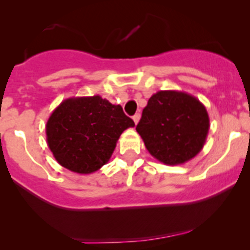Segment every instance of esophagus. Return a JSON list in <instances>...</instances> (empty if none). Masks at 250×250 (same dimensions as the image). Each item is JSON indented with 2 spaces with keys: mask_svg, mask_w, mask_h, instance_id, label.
<instances>
[{
  "mask_svg": "<svg viewBox=\"0 0 250 250\" xmlns=\"http://www.w3.org/2000/svg\"><path fill=\"white\" fill-rule=\"evenodd\" d=\"M140 117H141V115H140V114H135V115L133 116V120H134L135 125H137V122L140 121Z\"/></svg>",
  "mask_w": 250,
  "mask_h": 250,
  "instance_id": "1",
  "label": "esophagus"
}]
</instances>
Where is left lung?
I'll use <instances>...</instances> for the list:
<instances>
[{
  "instance_id": "left-lung-1",
  "label": "left lung",
  "mask_w": 250,
  "mask_h": 250,
  "mask_svg": "<svg viewBox=\"0 0 250 250\" xmlns=\"http://www.w3.org/2000/svg\"><path fill=\"white\" fill-rule=\"evenodd\" d=\"M209 127L207 109L196 97L160 90L149 99L136 131L151 156L175 166L188 162L202 150Z\"/></svg>"
}]
</instances>
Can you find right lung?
<instances>
[{"label": "right lung", "instance_id": "obj_1", "mask_svg": "<svg viewBox=\"0 0 250 250\" xmlns=\"http://www.w3.org/2000/svg\"><path fill=\"white\" fill-rule=\"evenodd\" d=\"M134 125L121 105L100 95L70 97L51 113L45 134L48 147L62 167L91 174L109 161L121 134Z\"/></svg>", "mask_w": 250, "mask_h": 250}]
</instances>
